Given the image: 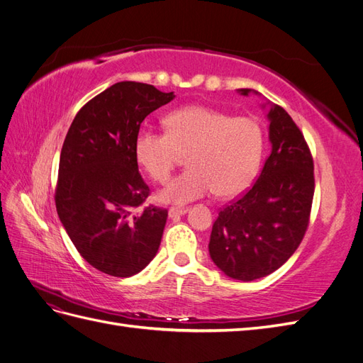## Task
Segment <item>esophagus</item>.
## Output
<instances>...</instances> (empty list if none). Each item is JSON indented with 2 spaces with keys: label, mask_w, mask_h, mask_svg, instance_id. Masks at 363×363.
Listing matches in <instances>:
<instances>
[{
  "label": "esophagus",
  "mask_w": 363,
  "mask_h": 363,
  "mask_svg": "<svg viewBox=\"0 0 363 363\" xmlns=\"http://www.w3.org/2000/svg\"><path fill=\"white\" fill-rule=\"evenodd\" d=\"M188 211H189V207H171L168 215H169V218H175V216H182L184 213H188Z\"/></svg>",
  "instance_id": "esophagus-1"
}]
</instances>
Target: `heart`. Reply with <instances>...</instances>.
<instances>
[{
	"instance_id": "heart-1",
	"label": "heart",
	"mask_w": 363,
	"mask_h": 363,
	"mask_svg": "<svg viewBox=\"0 0 363 363\" xmlns=\"http://www.w3.org/2000/svg\"><path fill=\"white\" fill-rule=\"evenodd\" d=\"M167 133L142 130L135 155L150 177L164 183L188 155L191 168L159 192V200L186 204L211 191L227 199L255 180L265 151V131L256 118L233 116L207 106L177 108L163 119Z\"/></svg>"
}]
</instances>
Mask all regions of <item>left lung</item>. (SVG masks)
Masks as SVG:
<instances>
[{"label": "left lung", "mask_w": 363, "mask_h": 363, "mask_svg": "<svg viewBox=\"0 0 363 363\" xmlns=\"http://www.w3.org/2000/svg\"><path fill=\"white\" fill-rule=\"evenodd\" d=\"M250 89H240L248 95ZM272 144L259 179L218 213L208 252L228 277L251 281L279 269L298 248L311 221L313 159L301 130L271 106Z\"/></svg>", "instance_id": "8db88e82"}]
</instances>
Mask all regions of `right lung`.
Returning a JSON list of instances; mask_svg holds the SVG:
<instances>
[{"instance_id":"1","label":"right lung","mask_w":363,"mask_h":363,"mask_svg":"<svg viewBox=\"0 0 363 363\" xmlns=\"http://www.w3.org/2000/svg\"><path fill=\"white\" fill-rule=\"evenodd\" d=\"M172 98L152 84L115 83L80 108L65 138L57 213L80 256L108 276H135L159 250L168 211L142 207L150 188L135 140L142 121Z\"/></svg>"}]
</instances>
